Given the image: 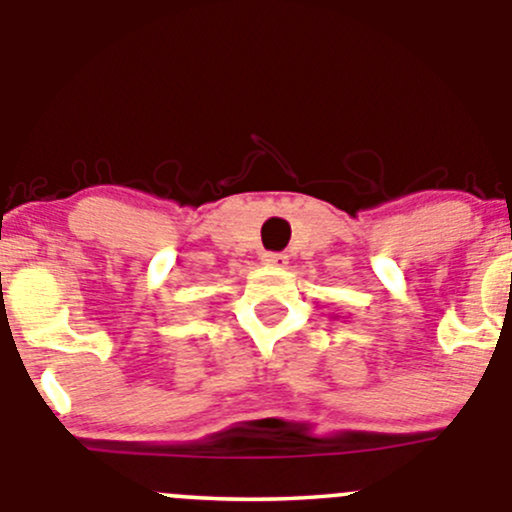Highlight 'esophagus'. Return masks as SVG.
Returning <instances> with one entry per match:
<instances>
[{
    "instance_id": "1",
    "label": "esophagus",
    "mask_w": 512,
    "mask_h": 512,
    "mask_svg": "<svg viewBox=\"0 0 512 512\" xmlns=\"http://www.w3.org/2000/svg\"><path fill=\"white\" fill-rule=\"evenodd\" d=\"M262 262H265V265H272V267H285L287 255L285 252H265V255H262Z\"/></svg>"
}]
</instances>
